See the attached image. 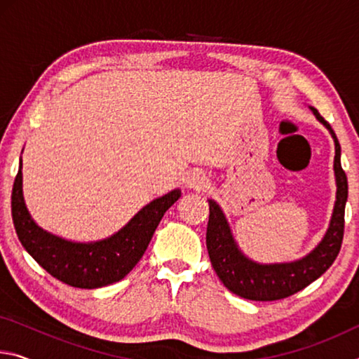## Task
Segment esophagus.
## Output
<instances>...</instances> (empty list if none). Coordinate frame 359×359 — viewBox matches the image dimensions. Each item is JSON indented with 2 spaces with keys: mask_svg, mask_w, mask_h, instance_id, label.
Returning a JSON list of instances; mask_svg holds the SVG:
<instances>
[{
  "mask_svg": "<svg viewBox=\"0 0 359 359\" xmlns=\"http://www.w3.org/2000/svg\"><path fill=\"white\" fill-rule=\"evenodd\" d=\"M185 185L193 190H204L209 185V179L203 171H193L187 175Z\"/></svg>",
  "mask_w": 359,
  "mask_h": 359,
  "instance_id": "1",
  "label": "esophagus"
}]
</instances>
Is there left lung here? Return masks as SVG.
Returning <instances> with one entry per match:
<instances>
[{
	"mask_svg": "<svg viewBox=\"0 0 359 359\" xmlns=\"http://www.w3.org/2000/svg\"><path fill=\"white\" fill-rule=\"evenodd\" d=\"M313 112L334 139V175H336V201L326 233L317 247L306 257L288 263H257L241 250L233 231L220 205L214 199L209 201V223L205 244L212 267L224 287L234 294L250 301H277L297 293L330 269L339 255L344 238V215L348 198V182L340 165V144L330 123L312 106Z\"/></svg>",
	"mask_w": 359,
	"mask_h": 359,
	"instance_id": "1",
	"label": "left lung"
}]
</instances>
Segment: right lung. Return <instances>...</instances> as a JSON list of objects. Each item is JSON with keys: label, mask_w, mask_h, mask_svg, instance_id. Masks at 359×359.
<instances>
[{"label": "right lung", "mask_w": 359, "mask_h": 359, "mask_svg": "<svg viewBox=\"0 0 359 359\" xmlns=\"http://www.w3.org/2000/svg\"><path fill=\"white\" fill-rule=\"evenodd\" d=\"M180 190L169 191L154 199L131 220L106 239L74 242L42 229L33 220L23 199L22 158L12 188V220L15 233L36 263L76 288H101L128 276L147 250L158 223L166 210L180 198Z\"/></svg>", "instance_id": "add662e5"}]
</instances>
